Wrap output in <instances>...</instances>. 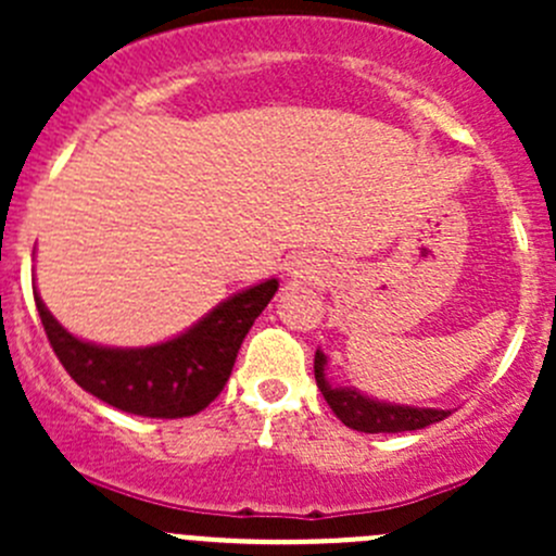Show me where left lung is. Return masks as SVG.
Instances as JSON below:
<instances>
[{"label":"left lung","instance_id":"8db88e82","mask_svg":"<svg viewBox=\"0 0 556 556\" xmlns=\"http://www.w3.org/2000/svg\"><path fill=\"white\" fill-rule=\"evenodd\" d=\"M328 355L317 350L314 355V379H317L319 392L333 408L336 417L346 428L357 433H403V430H422L428 425L441 422L450 417V408H419L403 406V403H387L379 397L366 395L357 387H336L328 379Z\"/></svg>","mask_w":556,"mask_h":556}]
</instances>
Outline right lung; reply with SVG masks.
I'll use <instances>...</instances> for the list:
<instances>
[{
	"instance_id": "obj_1",
	"label": "right lung",
	"mask_w": 556,
	"mask_h": 556,
	"mask_svg": "<svg viewBox=\"0 0 556 556\" xmlns=\"http://www.w3.org/2000/svg\"><path fill=\"white\" fill-rule=\"evenodd\" d=\"M279 279H263L206 312L174 339L150 346H104L77 339L50 314L35 288L50 346L72 379L99 401L150 419L193 417L226 387L239 346Z\"/></svg>"
}]
</instances>
